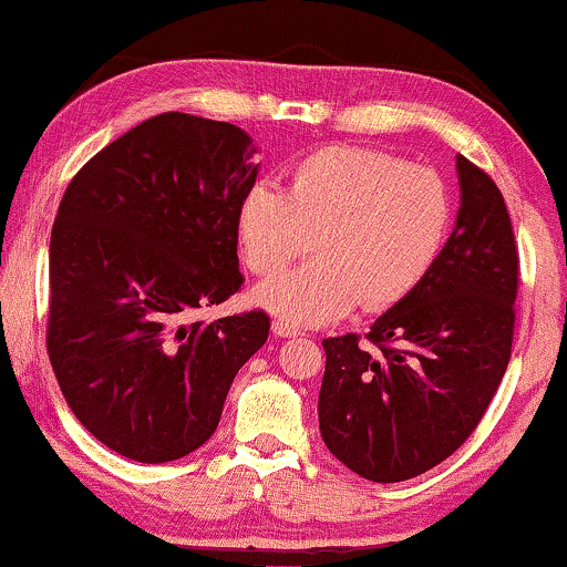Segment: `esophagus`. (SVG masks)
<instances>
[{
  "mask_svg": "<svg viewBox=\"0 0 567 567\" xmlns=\"http://www.w3.org/2000/svg\"><path fill=\"white\" fill-rule=\"evenodd\" d=\"M270 330H274V334H278V338H299V334H301V330L281 322V319H276V322L270 324Z\"/></svg>",
  "mask_w": 567,
  "mask_h": 567,
  "instance_id": "esophagus-1",
  "label": "esophagus"
}]
</instances>
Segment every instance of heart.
<instances>
[{
  "label": "heart",
  "mask_w": 567,
  "mask_h": 567,
  "mask_svg": "<svg viewBox=\"0 0 567 567\" xmlns=\"http://www.w3.org/2000/svg\"><path fill=\"white\" fill-rule=\"evenodd\" d=\"M453 225V196L430 168L365 147L330 145L291 171L289 194L256 184L237 229L245 264L278 276L315 245L319 256L256 289V301L293 327L330 324L365 301L409 297L437 260Z\"/></svg>",
  "instance_id": "1"
}]
</instances>
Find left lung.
Returning <instances> with one entry per match:
<instances>
[{
  "label": "left lung",
  "mask_w": 567,
  "mask_h": 567,
  "mask_svg": "<svg viewBox=\"0 0 567 567\" xmlns=\"http://www.w3.org/2000/svg\"><path fill=\"white\" fill-rule=\"evenodd\" d=\"M461 207L420 286L375 319L368 340H322L319 432L330 453L375 483L409 481L455 453L502 383L519 284L498 186L455 155Z\"/></svg>",
  "instance_id": "1"
}]
</instances>
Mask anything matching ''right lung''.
Listing matches in <instances>:
<instances>
[{
    "instance_id": "right-lung-1",
    "label": "right lung",
    "mask_w": 567,
    "mask_h": 567,
    "mask_svg": "<svg viewBox=\"0 0 567 567\" xmlns=\"http://www.w3.org/2000/svg\"><path fill=\"white\" fill-rule=\"evenodd\" d=\"M245 130L166 112L96 153L51 233L48 355L79 422L137 463L215 434L266 311L188 322L243 286L237 212L258 178Z\"/></svg>"
}]
</instances>
